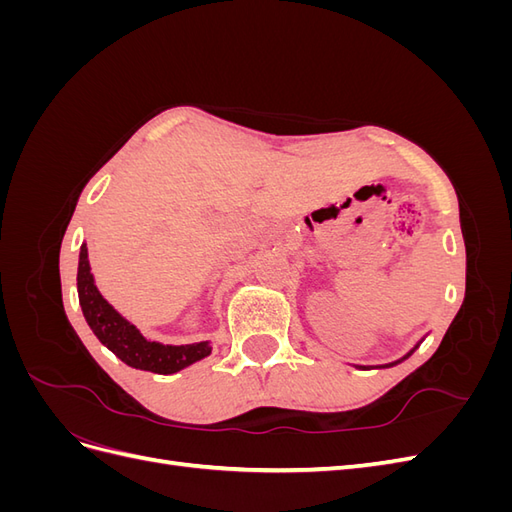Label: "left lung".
Instances as JSON below:
<instances>
[{"label":"left lung","mask_w":512,"mask_h":512,"mask_svg":"<svg viewBox=\"0 0 512 512\" xmlns=\"http://www.w3.org/2000/svg\"><path fill=\"white\" fill-rule=\"evenodd\" d=\"M391 365H393V363H391Z\"/></svg>","instance_id":"left-lung-1"}]
</instances>
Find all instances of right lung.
Returning a JSON list of instances; mask_svg holds the SVG:
<instances>
[{
    "label": "right lung",
    "instance_id": "1",
    "mask_svg": "<svg viewBox=\"0 0 512 512\" xmlns=\"http://www.w3.org/2000/svg\"><path fill=\"white\" fill-rule=\"evenodd\" d=\"M79 303L83 307V316L91 331L96 333L100 342L117 354L119 359L136 369L153 371V374H175V371L188 367L211 352L209 342L190 344V346H164L147 339L136 331L134 324L121 318L115 309L102 299V294L94 286V275L89 271L87 245H81L79 256Z\"/></svg>",
    "mask_w": 512,
    "mask_h": 512
}]
</instances>
